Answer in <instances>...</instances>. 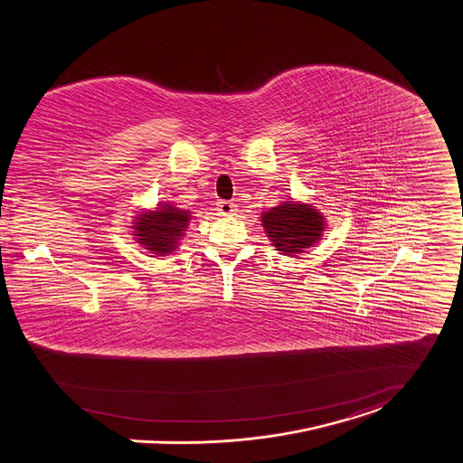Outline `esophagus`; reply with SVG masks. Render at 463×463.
I'll list each match as a JSON object with an SVG mask.
<instances>
[{"mask_svg": "<svg viewBox=\"0 0 463 463\" xmlns=\"http://www.w3.org/2000/svg\"><path fill=\"white\" fill-rule=\"evenodd\" d=\"M217 212L221 215H233L237 212V205L232 202H219L217 203Z\"/></svg>", "mask_w": 463, "mask_h": 463, "instance_id": "esophagus-1", "label": "esophagus"}]
</instances>
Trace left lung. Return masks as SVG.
Listing matches in <instances>:
<instances>
[{
	"mask_svg": "<svg viewBox=\"0 0 463 463\" xmlns=\"http://www.w3.org/2000/svg\"><path fill=\"white\" fill-rule=\"evenodd\" d=\"M261 226L276 251L295 256L315 248L326 232V217L313 203L283 202L261 213Z\"/></svg>",
	"mask_w": 463,
	"mask_h": 463,
	"instance_id": "8db88e82",
	"label": "left lung"
}]
</instances>
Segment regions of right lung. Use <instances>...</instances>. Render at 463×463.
I'll list each match as a JSON object with an SVG mask.
<instances>
[{
    "instance_id": "right-lung-1",
    "label": "right lung",
    "mask_w": 463,
    "mask_h": 463,
    "mask_svg": "<svg viewBox=\"0 0 463 463\" xmlns=\"http://www.w3.org/2000/svg\"><path fill=\"white\" fill-rule=\"evenodd\" d=\"M193 212L173 203H159L156 209H141L130 222L136 242L157 256H168L178 250L187 232Z\"/></svg>"
}]
</instances>
